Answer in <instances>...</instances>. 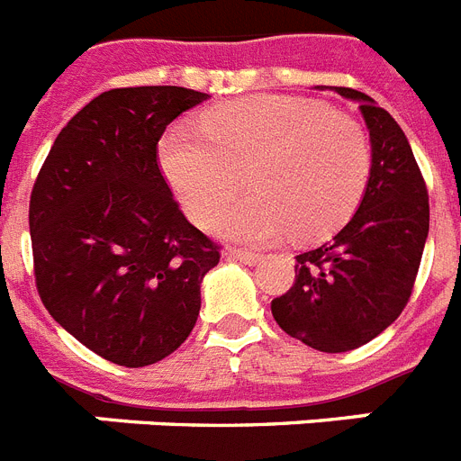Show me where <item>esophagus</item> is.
I'll use <instances>...</instances> for the list:
<instances>
[{"instance_id": "obj_1", "label": "esophagus", "mask_w": 461, "mask_h": 461, "mask_svg": "<svg viewBox=\"0 0 461 461\" xmlns=\"http://www.w3.org/2000/svg\"><path fill=\"white\" fill-rule=\"evenodd\" d=\"M228 257L235 258V261L245 263V266H257L258 261H261V254H257V251H247V249H230L228 251Z\"/></svg>"}]
</instances>
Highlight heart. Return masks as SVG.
<instances>
[{"label":"heart","instance_id":"1","mask_svg":"<svg viewBox=\"0 0 461 461\" xmlns=\"http://www.w3.org/2000/svg\"><path fill=\"white\" fill-rule=\"evenodd\" d=\"M158 163L195 223L221 210L247 175L254 193L212 228L266 245L286 233L317 240L343 226L371 176V141L361 123L317 100L254 95L212 107L198 130H167Z\"/></svg>","mask_w":461,"mask_h":461}]
</instances>
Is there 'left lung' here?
Instances as JSON below:
<instances>
[{
    "label": "left lung",
    "instance_id": "left-lung-1",
    "mask_svg": "<svg viewBox=\"0 0 461 461\" xmlns=\"http://www.w3.org/2000/svg\"><path fill=\"white\" fill-rule=\"evenodd\" d=\"M359 102L371 135L364 198L329 242L296 257V279L270 303L275 321L308 348L349 352L403 312L429 235V195L408 137L361 90L331 88Z\"/></svg>",
    "mask_w": 461,
    "mask_h": 461
}]
</instances>
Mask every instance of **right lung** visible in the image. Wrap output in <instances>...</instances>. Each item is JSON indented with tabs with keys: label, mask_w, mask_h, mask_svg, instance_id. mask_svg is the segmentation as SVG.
Listing matches in <instances>:
<instances>
[{
	"label": "right lung",
	"mask_w": 461,
	"mask_h": 461,
	"mask_svg": "<svg viewBox=\"0 0 461 461\" xmlns=\"http://www.w3.org/2000/svg\"><path fill=\"white\" fill-rule=\"evenodd\" d=\"M207 97L179 86L107 90L60 130L34 182L39 296L112 364L141 368L175 352L221 257L182 214L156 156L165 128Z\"/></svg>",
	"instance_id": "obj_1"
}]
</instances>
